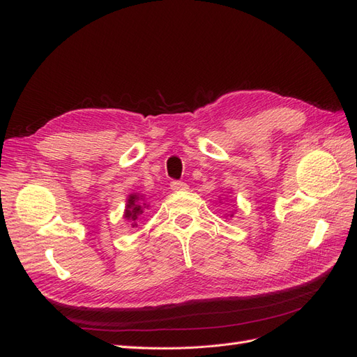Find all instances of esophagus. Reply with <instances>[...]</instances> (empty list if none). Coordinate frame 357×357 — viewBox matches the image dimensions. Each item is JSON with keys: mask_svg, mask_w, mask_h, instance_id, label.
I'll use <instances>...</instances> for the list:
<instances>
[{"mask_svg": "<svg viewBox=\"0 0 357 357\" xmlns=\"http://www.w3.org/2000/svg\"><path fill=\"white\" fill-rule=\"evenodd\" d=\"M171 189L174 190V192H181V190H188L189 188H188L186 183L174 180V181H171Z\"/></svg>", "mask_w": 357, "mask_h": 357, "instance_id": "esophagus-1", "label": "esophagus"}]
</instances>
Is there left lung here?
I'll use <instances>...</instances> for the list:
<instances>
[{"mask_svg": "<svg viewBox=\"0 0 357 357\" xmlns=\"http://www.w3.org/2000/svg\"><path fill=\"white\" fill-rule=\"evenodd\" d=\"M232 215H234V213H232V214H231V218H232Z\"/></svg>", "mask_w": 357, "mask_h": 357, "instance_id": "8db88e82", "label": "left lung"}]
</instances>
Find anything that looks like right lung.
Here are the masks:
<instances>
[{
  "label": "right lung",
  "instance_id": "1",
  "mask_svg": "<svg viewBox=\"0 0 357 357\" xmlns=\"http://www.w3.org/2000/svg\"><path fill=\"white\" fill-rule=\"evenodd\" d=\"M142 199L143 198L139 197L138 193H137V195H135V193H131V195H129V198H128V201H126V210H125L123 218L131 222L132 228H135V226H137L135 220L138 219V215H142L143 210L147 207L146 204L142 202Z\"/></svg>",
  "mask_w": 357,
  "mask_h": 357
}]
</instances>
